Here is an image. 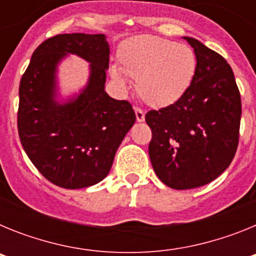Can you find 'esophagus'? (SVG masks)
Instances as JSON below:
<instances>
[{"label":"esophagus","instance_id":"1","mask_svg":"<svg viewBox=\"0 0 256 256\" xmlns=\"http://www.w3.org/2000/svg\"><path fill=\"white\" fill-rule=\"evenodd\" d=\"M134 112H136V119H137V122H144V110H141V108H134Z\"/></svg>","mask_w":256,"mask_h":256}]
</instances>
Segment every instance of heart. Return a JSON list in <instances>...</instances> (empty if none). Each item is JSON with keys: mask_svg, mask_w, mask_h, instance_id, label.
<instances>
[{"mask_svg": "<svg viewBox=\"0 0 256 256\" xmlns=\"http://www.w3.org/2000/svg\"><path fill=\"white\" fill-rule=\"evenodd\" d=\"M120 66L110 68V76L120 90L137 80L142 100L152 108H166L186 94L196 72L191 47L158 36L144 34L124 40L118 50Z\"/></svg>", "mask_w": 256, "mask_h": 256, "instance_id": "b5f03b06", "label": "heart"}]
</instances>
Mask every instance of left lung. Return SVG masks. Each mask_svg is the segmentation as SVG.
I'll list each match as a JSON object with an SVG mask.
<instances>
[{"mask_svg":"<svg viewBox=\"0 0 256 256\" xmlns=\"http://www.w3.org/2000/svg\"><path fill=\"white\" fill-rule=\"evenodd\" d=\"M183 40L195 52V76L177 102L146 114L151 164L174 190L204 186L230 166L241 120V97L226 58L195 38Z\"/></svg>","mask_w":256,"mask_h":256,"instance_id":"left-lung-1","label":"left lung"}]
</instances>
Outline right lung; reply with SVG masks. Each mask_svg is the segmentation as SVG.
Returning a JSON list of instances; mask_svg holds the SVG:
<instances>
[{"instance_id": "obj_1", "label": "right lung", "mask_w": 256, "mask_h": 256, "mask_svg": "<svg viewBox=\"0 0 256 256\" xmlns=\"http://www.w3.org/2000/svg\"><path fill=\"white\" fill-rule=\"evenodd\" d=\"M69 54L88 64V83L62 96L58 66ZM110 46L105 34H58L36 48L19 87L18 130L30 162L46 180L76 190L101 182L112 169L136 114L105 92Z\"/></svg>"}]
</instances>
